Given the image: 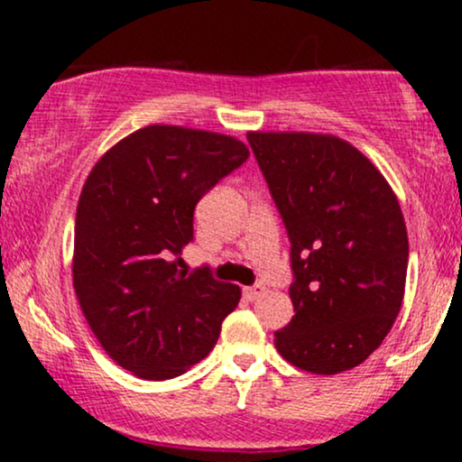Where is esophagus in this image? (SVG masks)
<instances>
[{
    "mask_svg": "<svg viewBox=\"0 0 462 462\" xmlns=\"http://www.w3.org/2000/svg\"><path fill=\"white\" fill-rule=\"evenodd\" d=\"M263 293H264V286H263V284L245 286V289H243V295H245V300H249V301L258 300V298H261Z\"/></svg>",
    "mask_w": 462,
    "mask_h": 462,
    "instance_id": "esophagus-1",
    "label": "esophagus"
}]
</instances>
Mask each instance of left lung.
Wrapping results in <instances>:
<instances>
[{"instance_id":"obj_1","label":"left lung","mask_w":462,"mask_h":462,"mask_svg":"<svg viewBox=\"0 0 462 462\" xmlns=\"http://www.w3.org/2000/svg\"><path fill=\"white\" fill-rule=\"evenodd\" d=\"M291 238L293 319L273 334L298 369L334 375L383 346L404 301L408 235L393 189L352 143L247 132Z\"/></svg>"}]
</instances>
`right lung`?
<instances>
[{
  "label": "right lung",
  "instance_id": "obj_1",
  "mask_svg": "<svg viewBox=\"0 0 462 462\" xmlns=\"http://www.w3.org/2000/svg\"><path fill=\"white\" fill-rule=\"evenodd\" d=\"M243 141L182 125H145L95 162L79 193L73 289L88 326L119 367L169 380L208 356L241 289L187 273L193 210L247 161Z\"/></svg>",
  "mask_w": 462,
  "mask_h": 462
}]
</instances>
